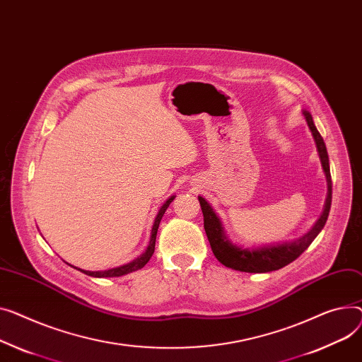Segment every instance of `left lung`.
<instances>
[{"instance_id":"1","label":"left lung","mask_w":362,"mask_h":362,"mask_svg":"<svg viewBox=\"0 0 362 362\" xmlns=\"http://www.w3.org/2000/svg\"><path fill=\"white\" fill-rule=\"evenodd\" d=\"M304 116H305V120H307L313 136H315L323 170H325L326 179H327V190L329 192H327V199H326V205H325V211H323L322 216L317 220L315 227H313L305 235L296 240V242H293V243H285V245H278V246H271V247L249 250V249L237 247L233 243H230V240L224 234L220 218L212 211L209 204L202 197H199V204H201L202 214H204V228H205L206 237L209 240L212 253L216 259H218V262H221L224 264V267L240 271V272H252V274L278 271V269L286 267L288 263L294 262L313 243V240L317 237V234L325 227V224L327 221V216H329L330 205H332V177H330V167H329V156H327L325 141H323L320 132L317 131V128L315 127L311 115L308 112H304Z\"/></svg>"}]
</instances>
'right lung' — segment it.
I'll list each match as a JSON object with an SVG mask.
<instances>
[{
    "instance_id": "add662e5",
    "label": "right lung",
    "mask_w": 362,
    "mask_h": 362,
    "mask_svg": "<svg viewBox=\"0 0 362 362\" xmlns=\"http://www.w3.org/2000/svg\"><path fill=\"white\" fill-rule=\"evenodd\" d=\"M175 199V197H172L170 199H167L165 204L161 206V209L158 211V215L157 218L154 221V226H153V230H151V238H150V245L146 250V253L141 255L139 257H136L135 260H132L131 263H127L124 264V267H119V268H113V269H109V271H98V272H91V271H81L83 274L88 275V276H94V278H112V276H122V275H127L129 272H134V271H138L141 268H144L147 264V262L151 259L153 253H154V249H156V237H157V230H158V226H160V221L163 218V215L167 209V206L172 204V201Z\"/></svg>"
}]
</instances>
